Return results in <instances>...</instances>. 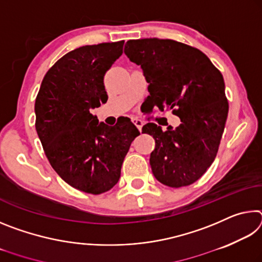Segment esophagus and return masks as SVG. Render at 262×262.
I'll use <instances>...</instances> for the list:
<instances>
[{
  "mask_svg": "<svg viewBox=\"0 0 262 262\" xmlns=\"http://www.w3.org/2000/svg\"><path fill=\"white\" fill-rule=\"evenodd\" d=\"M133 122H134V125H135L137 128H139V130L141 132L142 127H143V121L140 120V119H137V118H134V119H133Z\"/></svg>",
  "mask_w": 262,
  "mask_h": 262,
  "instance_id": "esophagus-1",
  "label": "esophagus"
}]
</instances>
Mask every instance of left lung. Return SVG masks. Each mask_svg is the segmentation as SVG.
I'll use <instances>...</instances> for the list:
<instances>
[{
    "instance_id": "1",
    "label": "left lung",
    "mask_w": 262,
    "mask_h": 262,
    "mask_svg": "<svg viewBox=\"0 0 262 262\" xmlns=\"http://www.w3.org/2000/svg\"><path fill=\"white\" fill-rule=\"evenodd\" d=\"M125 54L149 83L145 101L172 110L181 121L165 132L154 122L142 127L156 143L150 155L155 178L176 188L195 183L214 162L227 122L223 76L201 51L171 39L128 40Z\"/></svg>"
}]
</instances>
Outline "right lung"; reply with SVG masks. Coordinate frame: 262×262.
I'll return each instance as SVG.
<instances>
[{"label":"right lung","instance_id":"obj_1","mask_svg":"<svg viewBox=\"0 0 262 262\" xmlns=\"http://www.w3.org/2000/svg\"><path fill=\"white\" fill-rule=\"evenodd\" d=\"M125 41L67 53L46 73L35 98V130L52 167L82 192L101 194L118 183L122 162L140 132L130 119L99 122L91 108L107 101L104 76Z\"/></svg>","mask_w":262,"mask_h":262}]
</instances>
